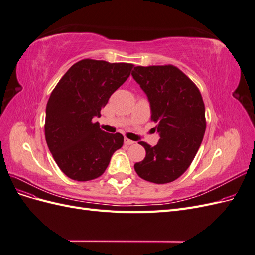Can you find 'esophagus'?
I'll return each mask as SVG.
<instances>
[{
  "label": "esophagus",
  "mask_w": 255,
  "mask_h": 255,
  "mask_svg": "<svg viewBox=\"0 0 255 255\" xmlns=\"http://www.w3.org/2000/svg\"><path fill=\"white\" fill-rule=\"evenodd\" d=\"M133 143H134L133 140H129V139H128V138H125V144L129 145V144H133Z\"/></svg>",
  "instance_id": "34e87169"
}]
</instances>
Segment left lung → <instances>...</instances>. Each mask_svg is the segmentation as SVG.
<instances>
[{
	"label": "left lung",
	"instance_id": "obj_1",
	"mask_svg": "<svg viewBox=\"0 0 255 255\" xmlns=\"http://www.w3.org/2000/svg\"><path fill=\"white\" fill-rule=\"evenodd\" d=\"M134 80L148 97L151 120L160 139L145 150L143 160L134 165L141 179L170 183L190 166L205 133V107L200 90L187 75L172 65L134 67Z\"/></svg>",
	"mask_w": 255,
	"mask_h": 255
}]
</instances>
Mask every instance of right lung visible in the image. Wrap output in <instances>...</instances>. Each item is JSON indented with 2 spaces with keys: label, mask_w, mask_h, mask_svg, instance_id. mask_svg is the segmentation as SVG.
I'll return each mask as SVG.
<instances>
[{
  "label": "right lung",
  "mask_w": 255,
  "mask_h": 255,
  "mask_svg": "<svg viewBox=\"0 0 255 255\" xmlns=\"http://www.w3.org/2000/svg\"><path fill=\"white\" fill-rule=\"evenodd\" d=\"M134 65L83 59L65 73L53 89L45 110L44 134L57 166L74 181L101 176L115 151L123 144L120 133L100 128L94 117L125 83Z\"/></svg>",
  "instance_id": "add662e5"
}]
</instances>
